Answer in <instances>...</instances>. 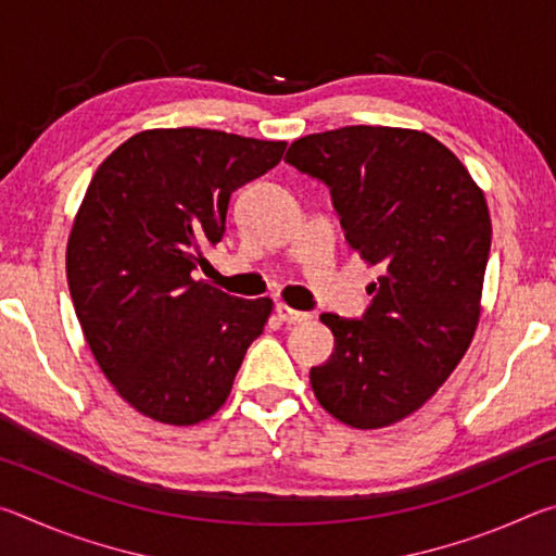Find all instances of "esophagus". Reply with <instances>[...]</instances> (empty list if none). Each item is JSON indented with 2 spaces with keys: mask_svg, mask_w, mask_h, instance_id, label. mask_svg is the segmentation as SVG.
<instances>
[{
  "mask_svg": "<svg viewBox=\"0 0 556 556\" xmlns=\"http://www.w3.org/2000/svg\"><path fill=\"white\" fill-rule=\"evenodd\" d=\"M277 316L279 321L285 324H301V321H308V314L306 312H296V308H291L289 304H277Z\"/></svg>",
  "mask_w": 556,
  "mask_h": 556,
  "instance_id": "esophagus-1",
  "label": "esophagus"
}]
</instances>
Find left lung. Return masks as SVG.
Instances as JSON below:
<instances>
[{"label":"left lung","instance_id":"8db88e82","mask_svg":"<svg viewBox=\"0 0 556 556\" xmlns=\"http://www.w3.org/2000/svg\"><path fill=\"white\" fill-rule=\"evenodd\" d=\"M285 162L331 188L351 250L382 269L363 321L321 316L336 343L308 372L316 400L353 429L397 425L473 341L491 252L483 188L439 139L404 127L301 137Z\"/></svg>","mask_w":556,"mask_h":556}]
</instances>
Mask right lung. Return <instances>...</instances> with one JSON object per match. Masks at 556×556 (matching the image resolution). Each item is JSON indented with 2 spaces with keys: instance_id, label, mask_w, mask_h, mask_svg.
<instances>
[{
  "instance_id": "1",
  "label": "right lung",
  "mask_w": 556,
  "mask_h": 556,
  "mask_svg": "<svg viewBox=\"0 0 556 556\" xmlns=\"http://www.w3.org/2000/svg\"><path fill=\"white\" fill-rule=\"evenodd\" d=\"M287 142L218 129H144L98 166L65 248L83 336L112 388L144 417H213L271 299L195 279L220 242L235 188L279 164Z\"/></svg>"
}]
</instances>
